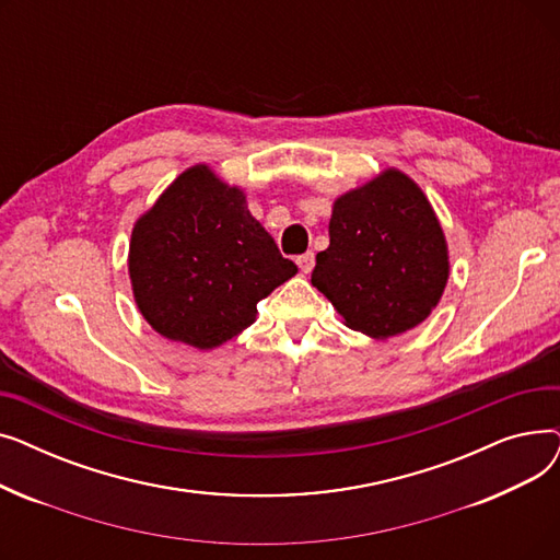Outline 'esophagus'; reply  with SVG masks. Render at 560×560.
I'll use <instances>...</instances> for the list:
<instances>
[{"label": "esophagus", "mask_w": 560, "mask_h": 560, "mask_svg": "<svg viewBox=\"0 0 560 560\" xmlns=\"http://www.w3.org/2000/svg\"><path fill=\"white\" fill-rule=\"evenodd\" d=\"M298 265H300V270H302L304 275H311L313 268H315V254H313V252H306V254L298 256Z\"/></svg>", "instance_id": "34e87169"}]
</instances>
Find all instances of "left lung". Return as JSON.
Here are the masks:
<instances>
[{
  "label": "left lung",
  "instance_id": "1",
  "mask_svg": "<svg viewBox=\"0 0 560 560\" xmlns=\"http://www.w3.org/2000/svg\"><path fill=\"white\" fill-rule=\"evenodd\" d=\"M450 277L445 233L420 186L399 170L336 199L329 247L311 283L372 338L418 327L443 298Z\"/></svg>",
  "mask_w": 560,
  "mask_h": 560
}]
</instances>
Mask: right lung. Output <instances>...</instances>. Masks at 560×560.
Instances as JSON below:
<instances>
[{
	"label": "right lung",
	"instance_id": "obj_1",
	"mask_svg": "<svg viewBox=\"0 0 560 560\" xmlns=\"http://www.w3.org/2000/svg\"><path fill=\"white\" fill-rule=\"evenodd\" d=\"M298 275L252 218L245 192L209 165L176 176L133 226L129 277L152 329L213 349L256 319V304Z\"/></svg>",
	"mask_w": 560,
	"mask_h": 560
}]
</instances>
